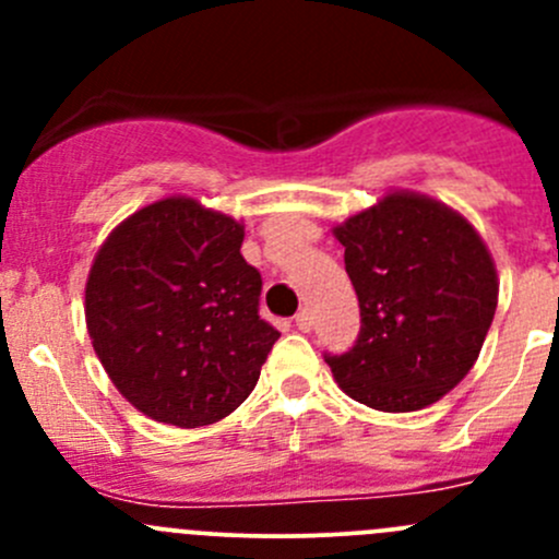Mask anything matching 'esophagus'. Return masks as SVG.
<instances>
[{
    "label": "esophagus",
    "instance_id": "1",
    "mask_svg": "<svg viewBox=\"0 0 559 559\" xmlns=\"http://www.w3.org/2000/svg\"><path fill=\"white\" fill-rule=\"evenodd\" d=\"M295 324H297V330H302V332L311 330V326H313L311 311H308V308H300V311H297V316H295Z\"/></svg>",
    "mask_w": 559,
    "mask_h": 559
}]
</instances>
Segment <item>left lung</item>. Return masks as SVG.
Instances as JSON below:
<instances>
[{
  "label": "left lung",
  "instance_id": "obj_1",
  "mask_svg": "<svg viewBox=\"0 0 559 559\" xmlns=\"http://www.w3.org/2000/svg\"><path fill=\"white\" fill-rule=\"evenodd\" d=\"M332 235L362 316L352 352L324 357L337 386L386 414L438 403L473 368L498 308L481 235L454 207L403 189Z\"/></svg>",
  "mask_w": 559,
  "mask_h": 559
}]
</instances>
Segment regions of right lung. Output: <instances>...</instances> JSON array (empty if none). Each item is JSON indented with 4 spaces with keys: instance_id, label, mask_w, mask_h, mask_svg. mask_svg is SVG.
<instances>
[{
    "instance_id": "obj_1",
    "label": "right lung",
    "mask_w": 559,
    "mask_h": 559,
    "mask_svg": "<svg viewBox=\"0 0 559 559\" xmlns=\"http://www.w3.org/2000/svg\"><path fill=\"white\" fill-rule=\"evenodd\" d=\"M243 224L194 197L123 218L94 257L86 326L118 392L154 421L202 427L257 386L281 332L259 319Z\"/></svg>"
}]
</instances>
